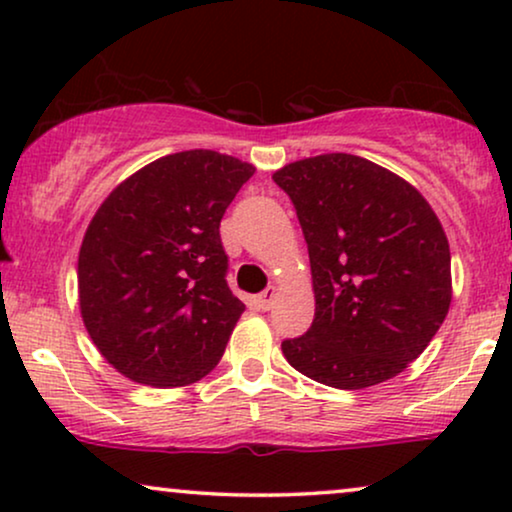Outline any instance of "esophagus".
I'll list each match as a JSON object with an SVG mask.
<instances>
[{"mask_svg": "<svg viewBox=\"0 0 512 512\" xmlns=\"http://www.w3.org/2000/svg\"><path fill=\"white\" fill-rule=\"evenodd\" d=\"M275 300H277V289L275 286H268V289L258 296V307L268 312V310H272V305H275Z\"/></svg>", "mask_w": 512, "mask_h": 512, "instance_id": "obj_1", "label": "esophagus"}]
</instances>
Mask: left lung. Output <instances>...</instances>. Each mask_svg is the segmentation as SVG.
Returning <instances> with one entry per match:
<instances>
[{
	"label": "left lung",
	"instance_id": "1",
	"mask_svg": "<svg viewBox=\"0 0 512 512\" xmlns=\"http://www.w3.org/2000/svg\"><path fill=\"white\" fill-rule=\"evenodd\" d=\"M310 251L317 310L282 342L298 373L335 389L391 380L424 352L452 300L450 244L422 193L352 153L272 174Z\"/></svg>",
	"mask_w": 512,
	"mask_h": 512
}]
</instances>
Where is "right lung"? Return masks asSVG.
Here are the masks:
<instances>
[{"label": "right lung", "mask_w": 512, "mask_h": 512, "mask_svg": "<svg viewBox=\"0 0 512 512\" xmlns=\"http://www.w3.org/2000/svg\"><path fill=\"white\" fill-rule=\"evenodd\" d=\"M254 170L207 149L172 153L97 209L79 251V305L118 373L167 389L221 361L244 303L228 289L219 226Z\"/></svg>", "instance_id": "obj_1"}]
</instances>
